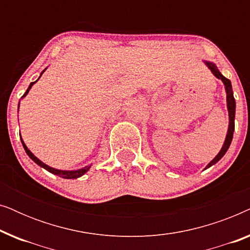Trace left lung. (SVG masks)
<instances>
[{
  "mask_svg": "<svg viewBox=\"0 0 250 250\" xmlns=\"http://www.w3.org/2000/svg\"><path fill=\"white\" fill-rule=\"evenodd\" d=\"M206 64L208 67H209V69L211 70V73H213L215 76L217 78H220L223 82L224 85H225V88H227V101H228V110H229V117H230V125H229V131H228V134H227V139H225V142L223 146H222L221 151L218 152V155L215 157V158L211 160V162L208 164L206 168L208 167L213 166L214 164H216L218 160H220L222 157L225 155V152L228 151L229 146L231 145V141H232V138H233V131H234V117H235V100H234V97H233V92H232V86H231V82L230 80H228V78H225L223 75H222L218 69L216 68V66L213 62H206Z\"/></svg>",
  "mask_w": 250,
  "mask_h": 250,
  "instance_id": "8db88e82",
  "label": "left lung"
}]
</instances>
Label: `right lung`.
Returning a JSON list of instances; mask_svg holds the SVG:
<instances>
[{
  "label": "right lung",
  "instance_id": "1",
  "mask_svg": "<svg viewBox=\"0 0 250 250\" xmlns=\"http://www.w3.org/2000/svg\"><path fill=\"white\" fill-rule=\"evenodd\" d=\"M34 83H35V82H33V83H30L29 87L27 88V91L25 92V94H23L22 97H25V95H26L27 93H28V91L30 90V87L33 86ZM20 139H21V138H20ZM21 143H22V146H23V149H25V151H26L27 155H28V156L30 157V158H32V159L34 160V162H35V163L37 164V165H40L41 167H43V168H45L46 170H49L50 173L56 174V175L62 177V179H77V177H80V176L83 175V174L86 173L87 170H88V168H90V166H85L84 168H81V169H78V170H59V169L52 168V167L47 166V165H45V164H44V163L41 162V160H40L39 158H36V157L34 156L33 153L29 151L28 148H27L26 145H25V143H23V141H22V139H21Z\"/></svg>",
  "mask_w": 250,
  "mask_h": 250
}]
</instances>
